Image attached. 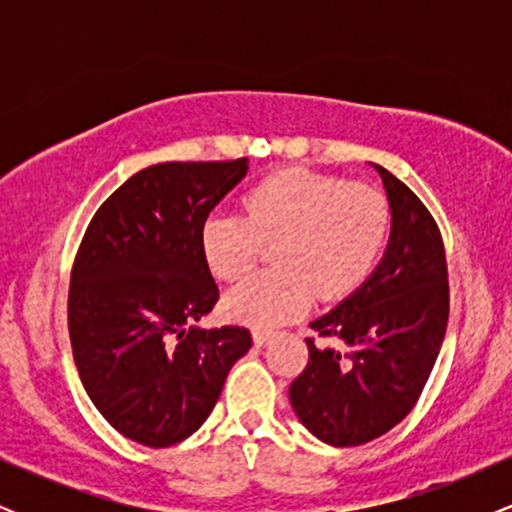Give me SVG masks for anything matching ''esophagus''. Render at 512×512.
Segmentation results:
<instances>
[{"label":"esophagus","mask_w":512,"mask_h":512,"mask_svg":"<svg viewBox=\"0 0 512 512\" xmlns=\"http://www.w3.org/2000/svg\"><path fill=\"white\" fill-rule=\"evenodd\" d=\"M269 339H272V332H264V330L252 332V342H255V346H264Z\"/></svg>","instance_id":"obj_1"}]
</instances>
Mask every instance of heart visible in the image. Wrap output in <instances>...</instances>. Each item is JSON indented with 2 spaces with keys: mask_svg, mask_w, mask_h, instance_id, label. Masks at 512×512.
I'll return each mask as SVG.
<instances>
[{
  "mask_svg": "<svg viewBox=\"0 0 512 512\" xmlns=\"http://www.w3.org/2000/svg\"><path fill=\"white\" fill-rule=\"evenodd\" d=\"M390 236V207L375 187L291 168L269 175L245 197V214L216 211L202 226V252L223 281L245 276L264 243L279 269L228 291L223 313L255 327L301 317L322 298L351 293L378 264Z\"/></svg>",
  "mask_w": 512,
  "mask_h": 512,
  "instance_id": "obj_1",
  "label": "heart"
}]
</instances>
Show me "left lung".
Wrapping results in <instances>:
<instances>
[{
    "label": "left lung",
    "mask_w": 512,
    "mask_h": 512,
    "mask_svg": "<svg viewBox=\"0 0 512 512\" xmlns=\"http://www.w3.org/2000/svg\"><path fill=\"white\" fill-rule=\"evenodd\" d=\"M375 170L390 202V243L349 298L310 322L344 349L305 339L308 366L289 387L301 424L334 448L370 443L414 409L448 327V262L436 221L402 180Z\"/></svg>",
    "instance_id": "obj_1"
}]
</instances>
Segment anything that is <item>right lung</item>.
Listing matches in <instances>:
<instances>
[{
    "label": "right lung",
    "mask_w": 512,
    "mask_h": 512,
    "mask_svg": "<svg viewBox=\"0 0 512 512\" xmlns=\"http://www.w3.org/2000/svg\"><path fill=\"white\" fill-rule=\"evenodd\" d=\"M245 173L248 158L139 170L76 252L67 315L81 383L103 419L146 448L192 436L252 346L245 327L195 325L219 301L202 226Z\"/></svg>",
    "instance_id": "1"
}]
</instances>
